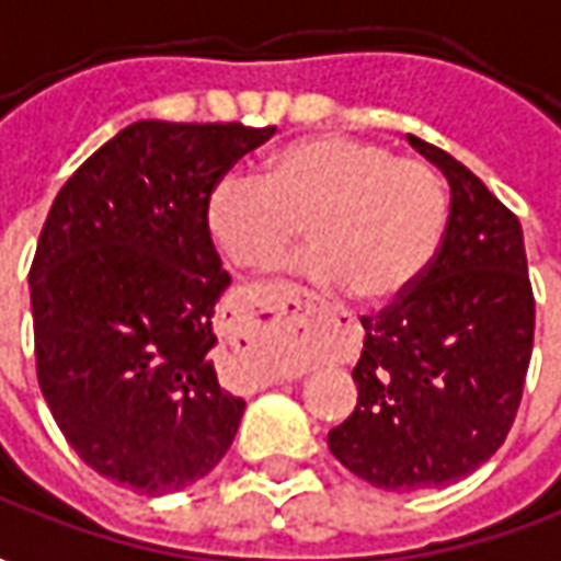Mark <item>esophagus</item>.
Segmentation results:
<instances>
[{
  "mask_svg": "<svg viewBox=\"0 0 561 561\" xmlns=\"http://www.w3.org/2000/svg\"><path fill=\"white\" fill-rule=\"evenodd\" d=\"M285 307L295 313V317H310V313H325L329 307H325V300H319L313 291H307V288H295V291H288L285 295Z\"/></svg>",
  "mask_w": 561,
  "mask_h": 561,
  "instance_id": "obj_1",
  "label": "esophagus"
}]
</instances>
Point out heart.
Segmentation results:
<instances>
[{"mask_svg":"<svg viewBox=\"0 0 561 561\" xmlns=\"http://www.w3.org/2000/svg\"><path fill=\"white\" fill-rule=\"evenodd\" d=\"M444 220V188L428 167L339 133L270 151L261 180L226 170L204 195V229L222 261L266 270L307 226L313 248L300 273L378 307L425 276Z\"/></svg>","mask_w":561,"mask_h":561,"instance_id":"heart-1","label":"heart"}]
</instances>
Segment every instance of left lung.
<instances>
[{
  "instance_id": "left-lung-1",
  "label": "left lung",
  "mask_w": 561,
  "mask_h": 561,
  "mask_svg": "<svg viewBox=\"0 0 561 561\" xmlns=\"http://www.w3.org/2000/svg\"><path fill=\"white\" fill-rule=\"evenodd\" d=\"M407 139L447 176L450 217L413 291L363 317L357 410L329 432L344 469L400 493L454 484L500 450L534 347L518 217L447 151Z\"/></svg>"
}]
</instances>
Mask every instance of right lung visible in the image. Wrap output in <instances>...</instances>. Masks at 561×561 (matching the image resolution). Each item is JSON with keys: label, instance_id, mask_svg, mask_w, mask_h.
<instances>
[{"label": "right lung", "instance_id": "obj_1", "mask_svg": "<svg viewBox=\"0 0 561 561\" xmlns=\"http://www.w3.org/2000/svg\"><path fill=\"white\" fill-rule=\"evenodd\" d=\"M276 126L136 121L77 167L30 266L36 376L89 469L173 493L232 447L244 400L220 385L214 307L229 273L204 195Z\"/></svg>", "mask_w": 561, "mask_h": 561}]
</instances>
